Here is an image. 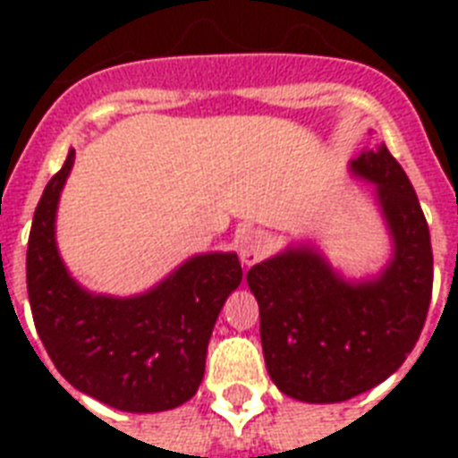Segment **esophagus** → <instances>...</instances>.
I'll use <instances>...</instances> for the list:
<instances>
[{"instance_id":"1","label":"esophagus","mask_w":458,"mask_h":458,"mask_svg":"<svg viewBox=\"0 0 458 458\" xmlns=\"http://www.w3.org/2000/svg\"><path fill=\"white\" fill-rule=\"evenodd\" d=\"M273 244V237L261 228L244 230L240 235V259H242L244 266H254L259 259H264V254H268Z\"/></svg>"}]
</instances>
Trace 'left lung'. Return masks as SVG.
I'll return each mask as SVG.
<instances>
[{
	"label": "left lung",
	"instance_id": "left-lung-1",
	"mask_svg": "<svg viewBox=\"0 0 458 458\" xmlns=\"http://www.w3.org/2000/svg\"><path fill=\"white\" fill-rule=\"evenodd\" d=\"M376 182L394 257L376 280L347 283L311 247L251 266L268 376L287 397L344 402L390 377L411 354L433 294V250L411 180L385 142L352 161Z\"/></svg>",
	"mask_w": 458,
	"mask_h": 458
}]
</instances>
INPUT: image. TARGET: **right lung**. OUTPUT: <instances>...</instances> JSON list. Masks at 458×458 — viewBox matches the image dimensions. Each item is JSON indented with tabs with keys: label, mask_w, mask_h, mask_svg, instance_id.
<instances>
[{
	"label": "right lung",
	"mask_w": 458,
	"mask_h": 458,
	"mask_svg": "<svg viewBox=\"0 0 458 458\" xmlns=\"http://www.w3.org/2000/svg\"><path fill=\"white\" fill-rule=\"evenodd\" d=\"M47 182L28 240V297L32 320L61 376L75 390L121 411L175 409L194 397L207 347L228 294L242 283L237 254H199L138 297H102L82 290L61 261L54 221L68 173Z\"/></svg>",
	"instance_id": "right-lung-1"
}]
</instances>
